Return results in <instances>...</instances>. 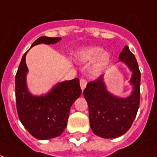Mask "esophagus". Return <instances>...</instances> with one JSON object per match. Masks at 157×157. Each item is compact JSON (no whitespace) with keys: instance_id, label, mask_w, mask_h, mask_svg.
<instances>
[{"instance_id":"34e87169","label":"esophagus","mask_w":157,"mask_h":157,"mask_svg":"<svg viewBox=\"0 0 157 157\" xmlns=\"http://www.w3.org/2000/svg\"><path fill=\"white\" fill-rule=\"evenodd\" d=\"M80 85H81V88H82V91H84V89L86 86V82L84 79H81L80 80Z\"/></svg>"}]
</instances>
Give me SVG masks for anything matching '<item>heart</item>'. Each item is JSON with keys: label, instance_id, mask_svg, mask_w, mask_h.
I'll return each instance as SVG.
<instances>
[{"label": "heart", "instance_id": "obj_1", "mask_svg": "<svg viewBox=\"0 0 157 157\" xmlns=\"http://www.w3.org/2000/svg\"><path fill=\"white\" fill-rule=\"evenodd\" d=\"M97 59L92 68L94 75H98L106 68L111 60V55L109 53H103V49L100 47H88L80 50L76 54L75 58L80 62H91Z\"/></svg>", "mask_w": 157, "mask_h": 157}]
</instances>
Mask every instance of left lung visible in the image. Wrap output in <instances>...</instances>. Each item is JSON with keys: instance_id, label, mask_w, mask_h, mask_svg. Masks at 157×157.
I'll return each mask as SVG.
<instances>
[{"instance_id": "8db88e82", "label": "left lung", "mask_w": 157, "mask_h": 157, "mask_svg": "<svg viewBox=\"0 0 157 157\" xmlns=\"http://www.w3.org/2000/svg\"><path fill=\"white\" fill-rule=\"evenodd\" d=\"M118 59L132 72L129 83L133 88L130 95L120 98L109 92L103 75L88 82L83 92L88 104L91 128L102 138H117L125 134L131 127L140 106V72L137 60L128 46L123 48Z\"/></svg>"}]
</instances>
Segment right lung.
Masks as SVG:
<instances>
[{"label": "right lung", "instance_id": "1", "mask_svg": "<svg viewBox=\"0 0 157 157\" xmlns=\"http://www.w3.org/2000/svg\"><path fill=\"white\" fill-rule=\"evenodd\" d=\"M61 38L42 36L31 47L40 44H55ZM26 52L22 56L15 79L16 102L19 119L34 138L49 140L59 136L67 125L70 109L82 94L80 81L75 78L57 83L46 94L33 95L27 86L29 69Z\"/></svg>", "mask_w": 157, "mask_h": 157}]
</instances>
